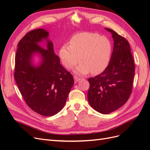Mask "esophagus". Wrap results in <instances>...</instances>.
I'll return each mask as SVG.
<instances>
[{
	"label": "esophagus",
	"mask_w": 150,
	"mask_h": 150,
	"mask_svg": "<svg viewBox=\"0 0 150 150\" xmlns=\"http://www.w3.org/2000/svg\"><path fill=\"white\" fill-rule=\"evenodd\" d=\"M74 79L75 83H78V81H79L81 80V78H78V76H74Z\"/></svg>",
	"instance_id": "esophagus-1"
}]
</instances>
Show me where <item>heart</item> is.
Returning <instances> with one entry per match:
<instances>
[{
  "label": "heart",
  "mask_w": 150,
  "mask_h": 150,
  "mask_svg": "<svg viewBox=\"0 0 150 150\" xmlns=\"http://www.w3.org/2000/svg\"><path fill=\"white\" fill-rule=\"evenodd\" d=\"M112 52L111 42L105 36L98 33H82L72 37L69 45L60 47L59 56L66 68L70 69L79 61L74 70L78 75L100 74L108 66Z\"/></svg>",
  "instance_id": "heart-1"
}]
</instances>
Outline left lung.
<instances>
[{"instance_id":"left-lung-1","label":"left lung","mask_w":150,"mask_h":150,"mask_svg":"<svg viewBox=\"0 0 150 150\" xmlns=\"http://www.w3.org/2000/svg\"><path fill=\"white\" fill-rule=\"evenodd\" d=\"M114 46L109 65L102 73L90 78L89 104L102 114H109L126 103L132 91L135 66L128 40L111 29Z\"/></svg>"}]
</instances>
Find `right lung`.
Wrapping results in <instances>:
<instances>
[{
    "label": "right lung",
    "instance_id": "1",
    "mask_svg": "<svg viewBox=\"0 0 150 150\" xmlns=\"http://www.w3.org/2000/svg\"><path fill=\"white\" fill-rule=\"evenodd\" d=\"M48 36L43 29L29 32L18 43L15 57L14 78L22 96L31 110L44 116L62 110L74 83L72 74L60 64ZM42 39L47 40V50L38 45ZM36 53L42 57L37 67L32 63Z\"/></svg>",
    "mask_w": 150,
    "mask_h": 150
}]
</instances>
